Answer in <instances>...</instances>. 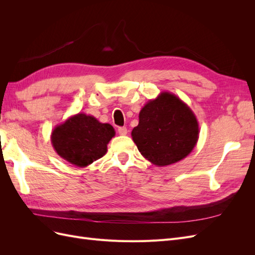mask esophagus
<instances>
[{"label": "esophagus", "instance_id": "1", "mask_svg": "<svg viewBox=\"0 0 255 255\" xmlns=\"http://www.w3.org/2000/svg\"><path fill=\"white\" fill-rule=\"evenodd\" d=\"M118 133H119V135L125 136L128 134V128L126 127H121L118 128Z\"/></svg>", "mask_w": 255, "mask_h": 255}]
</instances>
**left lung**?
<instances>
[{
    "mask_svg": "<svg viewBox=\"0 0 255 255\" xmlns=\"http://www.w3.org/2000/svg\"><path fill=\"white\" fill-rule=\"evenodd\" d=\"M132 138L145 159L164 167L182 160L194 150L199 139V123L186 103L163 91L141 109Z\"/></svg>",
    "mask_w": 255,
    "mask_h": 255,
    "instance_id": "obj_1",
    "label": "left lung"
}]
</instances>
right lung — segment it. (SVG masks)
Listing matches in <instances>:
<instances>
[{"label": "right lung", "instance_id": "1", "mask_svg": "<svg viewBox=\"0 0 255 255\" xmlns=\"http://www.w3.org/2000/svg\"><path fill=\"white\" fill-rule=\"evenodd\" d=\"M115 134L110 123H102L94 116L79 113L54 128L51 142L61 158L85 168L105 155L107 144Z\"/></svg>", "mask_w": 255, "mask_h": 255}]
</instances>
